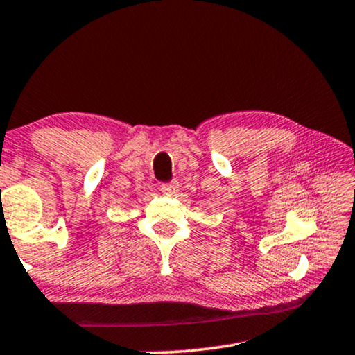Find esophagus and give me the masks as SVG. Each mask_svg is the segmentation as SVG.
Instances as JSON below:
<instances>
[{"instance_id": "obj_1", "label": "esophagus", "mask_w": 355, "mask_h": 355, "mask_svg": "<svg viewBox=\"0 0 355 355\" xmlns=\"http://www.w3.org/2000/svg\"><path fill=\"white\" fill-rule=\"evenodd\" d=\"M177 189H178V184H177V182H173V183H167V184H162V187H161V191H162V193H164L166 196H172V194H175V193H177Z\"/></svg>"}]
</instances>
